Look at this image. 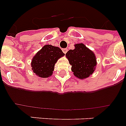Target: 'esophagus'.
I'll return each mask as SVG.
<instances>
[{"instance_id":"esophagus-1","label":"esophagus","mask_w":126,"mask_h":126,"mask_svg":"<svg viewBox=\"0 0 126 126\" xmlns=\"http://www.w3.org/2000/svg\"><path fill=\"white\" fill-rule=\"evenodd\" d=\"M62 52H64V53H66L67 52V48H62Z\"/></svg>"}]
</instances>
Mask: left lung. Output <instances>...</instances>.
I'll use <instances>...</instances> for the list:
<instances>
[{
    "mask_svg": "<svg viewBox=\"0 0 126 126\" xmlns=\"http://www.w3.org/2000/svg\"><path fill=\"white\" fill-rule=\"evenodd\" d=\"M74 50H69L65 54L71 71L78 78L85 79L92 75L96 65V57L93 51L88 48L83 43L75 44Z\"/></svg>",
    "mask_w": 126,
    "mask_h": 126,
    "instance_id": "obj_1",
    "label": "left lung"
}]
</instances>
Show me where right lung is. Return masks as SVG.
Segmentation results:
<instances>
[{
  "label": "right lung",
  "mask_w": 126,
  "mask_h": 126,
  "mask_svg": "<svg viewBox=\"0 0 126 126\" xmlns=\"http://www.w3.org/2000/svg\"><path fill=\"white\" fill-rule=\"evenodd\" d=\"M65 55L59 47L45 45L33 57L32 65L33 73L40 78L52 75L54 65L58 59Z\"/></svg>",
  "instance_id": "1"
}]
</instances>
